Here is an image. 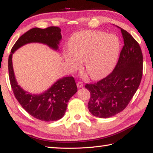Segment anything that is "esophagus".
Wrapping results in <instances>:
<instances>
[{
  "label": "esophagus",
  "instance_id": "obj_1",
  "mask_svg": "<svg viewBox=\"0 0 153 153\" xmlns=\"http://www.w3.org/2000/svg\"><path fill=\"white\" fill-rule=\"evenodd\" d=\"M76 85L78 88H82V87H83V83H82L81 81H79L78 82H77Z\"/></svg>",
  "mask_w": 153,
  "mask_h": 153
}]
</instances>
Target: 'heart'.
<instances>
[{
    "instance_id": "1",
    "label": "heart",
    "mask_w": 153,
    "mask_h": 153,
    "mask_svg": "<svg viewBox=\"0 0 153 153\" xmlns=\"http://www.w3.org/2000/svg\"><path fill=\"white\" fill-rule=\"evenodd\" d=\"M70 51L63 56L72 70L85 68L90 78L101 79L111 73L120 53V41L116 35L100 31L83 30L75 33L68 41Z\"/></svg>"
}]
</instances>
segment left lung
Returning a JSON list of instances; mask_svg holds the SVG:
<instances>
[{
	"label": "left lung",
	"mask_w": 153,
	"mask_h": 153,
	"mask_svg": "<svg viewBox=\"0 0 153 153\" xmlns=\"http://www.w3.org/2000/svg\"><path fill=\"white\" fill-rule=\"evenodd\" d=\"M121 29L124 46L112 73L94 84H87L91 97L89 112L99 118H108L126 108L138 89L142 76L143 56L139 44Z\"/></svg>",
	"instance_id": "obj_1"
}]
</instances>
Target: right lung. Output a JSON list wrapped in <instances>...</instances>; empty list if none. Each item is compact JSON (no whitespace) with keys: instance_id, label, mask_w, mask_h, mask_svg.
I'll return each mask as SVG.
<instances>
[{"instance_id":"right-lung-1","label":"right lung","mask_w":153,"mask_h":153,"mask_svg":"<svg viewBox=\"0 0 153 153\" xmlns=\"http://www.w3.org/2000/svg\"><path fill=\"white\" fill-rule=\"evenodd\" d=\"M61 32V29L56 26L45 29L39 27L30 29L19 37L12 47L9 56V80L15 97L27 113L41 121H55L64 117L68 102L77 91L76 82L72 76L63 77L57 80L42 93H29L18 85L13 71L12 56L20 47L32 42L44 44L58 51L62 40Z\"/></svg>"}]
</instances>
